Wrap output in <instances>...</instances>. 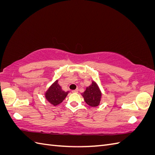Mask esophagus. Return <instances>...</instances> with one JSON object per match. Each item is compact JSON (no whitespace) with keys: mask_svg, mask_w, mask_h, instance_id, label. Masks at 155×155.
Returning <instances> with one entry per match:
<instances>
[{"mask_svg":"<svg viewBox=\"0 0 155 155\" xmlns=\"http://www.w3.org/2000/svg\"><path fill=\"white\" fill-rule=\"evenodd\" d=\"M72 92H74V93H77V92H78V88H76V90H74V91H72Z\"/></svg>","mask_w":155,"mask_h":155,"instance_id":"esophagus-1","label":"esophagus"}]
</instances>
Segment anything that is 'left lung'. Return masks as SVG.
<instances>
[{"instance_id":"obj_1","label":"left lung","mask_w":155,"mask_h":155,"mask_svg":"<svg viewBox=\"0 0 155 155\" xmlns=\"http://www.w3.org/2000/svg\"><path fill=\"white\" fill-rule=\"evenodd\" d=\"M86 104L92 107H96L100 104L101 92L97 84L92 81V84L87 87L85 91L81 94Z\"/></svg>"}]
</instances>
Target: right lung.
<instances>
[{
  "label": "right lung",
  "instance_id": "add662e5",
  "mask_svg": "<svg viewBox=\"0 0 155 155\" xmlns=\"http://www.w3.org/2000/svg\"><path fill=\"white\" fill-rule=\"evenodd\" d=\"M68 92L69 91L65 92L63 91L61 87L59 85L58 80H56L46 91L45 95L46 100L50 104L56 106L60 104L65 99Z\"/></svg>",
  "mask_w": 155,
  "mask_h": 155
}]
</instances>
